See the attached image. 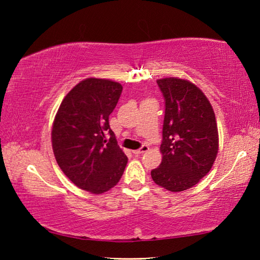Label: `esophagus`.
<instances>
[{
	"instance_id": "obj_1",
	"label": "esophagus",
	"mask_w": 260,
	"mask_h": 260,
	"mask_svg": "<svg viewBox=\"0 0 260 260\" xmlns=\"http://www.w3.org/2000/svg\"><path fill=\"white\" fill-rule=\"evenodd\" d=\"M148 150H149V147L146 146V144H143V146L141 147L140 149H138V150H133V153H134V155H141V153H144Z\"/></svg>"
}]
</instances>
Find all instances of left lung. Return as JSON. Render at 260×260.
I'll use <instances>...</instances> for the list:
<instances>
[{"label": "left lung", "instance_id": "8db88e82", "mask_svg": "<svg viewBox=\"0 0 260 260\" xmlns=\"http://www.w3.org/2000/svg\"><path fill=\"white\" fill-rule=\"evenodd\" d=\"M157 85L165 101L162 159L151 178L178 192L195 186L212 167L218 153L217 121L209 100L191 82L165 78Z\"/></svg>", "mask_w": 260, "mask_h": 260}]
</instances>
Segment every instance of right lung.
Listing matches in <instances>:
<instances>
[{
    "label": "right lung",
    "mask_w": 260,
    "mask_h": 260,
    "mask_svg": "<svg viewBox=\"0 0 260 260\" xmlns=\"http://www.w3.org/2000/svg\"><path fill=\"white\" fill-rule=\"evenodd\" d=\"M121 91L118 82L86 79L65 96L56 114L51 140L57 164L89 192L102 193L116 186L128 160L109 125Z\"/></svg>",
    "instance_id": "add662e5"
}]
</instances>
